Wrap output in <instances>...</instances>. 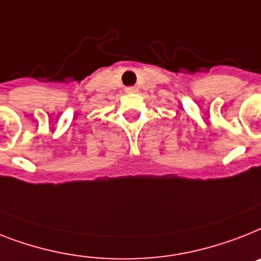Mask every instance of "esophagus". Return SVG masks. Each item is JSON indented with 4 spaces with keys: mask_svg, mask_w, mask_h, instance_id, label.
Listing matches in <instances>:
<instances>
[{
    "mask_svg": "<svg viewBox=\"0 0 261 261\" xmlns=\"http://www.w3.org/2000/svg\"><path fill=\"white\" fill-rule=\"evenodd\" d=\"M127 94H134V92H138L137 87H127L126 90H124Z\"/></svg>",
    "mask_w": 261,
    "mask_h": 261,
    "instance_id": "1",
    "label": "esophagus"
}]
</instances>
